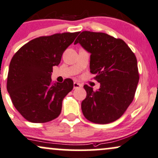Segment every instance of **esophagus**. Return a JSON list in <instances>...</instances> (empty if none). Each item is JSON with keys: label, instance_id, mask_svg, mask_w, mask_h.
Segmentation results:
<instances>
[{"label": "esophagus", "instance_id": "obj_1", "mask_svg": "<svg viewBox=\"0 0 158 158\" xmlns=\"http://www.w3.org/2000/svg\"><path fill=\"white\" fill-rule=\"evenodd\" d=\"M81 87V85L79 84L78 82H74L73 83V89H77V88H79V87Z\"/></svg>", "mask_w": 158, "mask_h": 158}]
</instances>
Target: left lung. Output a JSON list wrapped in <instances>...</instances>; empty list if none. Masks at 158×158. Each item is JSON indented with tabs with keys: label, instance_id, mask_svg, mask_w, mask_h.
Masks as SVG:
<instances>
[{
	"label": "left lung",
	"instance_id": "8db88e82",
	"mask_svg": "<svg viewBox=\"0 0 158 158\" xmlns=\"http://www.w3.org/2000/svg\"><path fill=\"white\" fill-rule=\"evenodd\" d=\"M77 43L90 53V73L100 83L96 91L84 85L83 115L95 123L113 122L133 101L139 81L135 55L123 40L102 32L82 31L74 44Z\"/></svg>",
	"mask_w": 158,
	"mask_h": 158
}]
</instances>
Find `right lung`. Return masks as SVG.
Returning <instances> with one entry per match:
<instances>
[{"label": "right lung", "instance_id": "1", "mask_svg": "<svg viewBox=\"0 0 158 158\" xmlns=\"http://www.w3.org/2000/svg\"><path fill=\"white\" fill-rule=\"evenodd\" d=\"M79 32H64L32 40L15 53L9 64L7 91L15 107L26 120L45 123L57 118L62 100L73 87V81L51 80L53 67Z\"/></svg>", "mask_w": 158, "mask_h": 158}]
</instances>
